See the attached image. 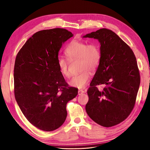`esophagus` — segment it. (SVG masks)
<instances>
[{"label": "esophagus", "mask_w": 150, "mask_h": 150, "mask_svg": "<svg viewBox=\"0 0 150 150\" xmlns=\"http://www.w3.org/2000/svg\"><path fill=\"white\" fill-rule=\"evenodd\" d=\"M84 93V91H83L82 89H79V91H78V94H79V95H81Z\"/></svg>", "instance_id": "esophagus-1"}]
</instances>
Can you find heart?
I'll return each mask as SVG.
<instances>
[{
    "instance_id": "heart-1",
    "label": "heart",
    "mask_w": 150,
    "mask_h": 150,
    "mask_svg": "<svg viewBox=\"0 0 150 150\" xmlns=\"http://www.w3.org/2000/svg\"><path fill=\"white\" fill-rule=\"evenodd\" d=\"M65 53L70 59H79L80 74L71 77L69 83L71 86L76 88H83L88 83L91 73L98 69L102 58L100 47L95 43H87L86 42L73 40L65 50ZM57 65L60 72L68 77L70 75L69 70V62L62 56L57 58Z\"/></svg>"
}]
</instances>
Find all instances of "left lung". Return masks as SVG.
Returning a JSON list of instances; mask_svg holds the SVG:
<instances>
[{"label": "left lung", "instance_id": "1", "mask_svg": "<svg viewBox=\"0 0 150 150\" xmlns=\"http://www.w3.org/2000/svg\"><path fill=\"white\" fill-rule=\"evenodd\" d=\"M84 37L100 43L101 61L87 91L86 111L98 125L112 127L125 120L136 102L140 76L132 49L114 32L105 28ZM103 84L99 91L96 86Z\"/></svg>", "mask_w": 150, "mask_h": 150}]
</instances>
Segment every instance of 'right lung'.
<instances>
[{
    "mask_svg": "<svg viewBox=\"0 0 150 150\" xmlns=\"http://www.w3.org/2000/svg\"><path fill=\"white\" fill-rule=\"evenodd\" d=\"M73 36L62 28L38 31L16 57V100L26 119L44 131H54L63 125L67 103L78 94V89L69 86L57 65L62 43Z\"/></svg>",
    "mask_w": 150,
    "mask_h": 150,
    "instance_id": "add662e5",
    "label": "right lung"
}]
</instances>
